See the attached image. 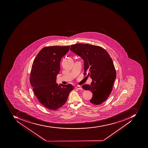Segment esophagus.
<instances>
[{"label":"esophagus","instance_id":"obj_1","mask_svg":"<svg viewBox=\"0 0 148 148\" xmlns=\"http://www.w3.org/2000/svg\"><path fill=\"white\" fill-rule=\"evenodd\" d=\"M75 88L77 89L78 90H82V88L80 86H75Z\"/></svg>","mask_w":148,"mask_h":148}]
</instances>
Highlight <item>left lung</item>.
Here are the masks:
<instances>
[{"instance_id":"obj_1","label":"left lung","mask_w":148,"mask_h":148,"mask_svg":"<svg viewBox=\"0 0 148 148\" xmlns=\"http://www.w3.org/2000/svg\"><path fill=\"white\" fill-rule=\"evenodd\" d=\"M71 50L84 60V75L92 79L90 85H83L82 88L91 91V104L98 105L106 101L112 92L116 73L113 62L106 50L97 45L73 44Z\"/></svg>"}]
</instances>
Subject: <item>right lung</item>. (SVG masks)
Returning <instances> with one entry per match:
<instances>
[{
	"mask_svg": "<svg viewBox=\"0 0 148 148\" xmlns=\"http://www.w3.org/2000/svg\"><path fill=\"white\" fill-rule=\"evenodd\" d=\"M70 47L49 46L42 48L33 62L30 82L39 102L49 110H55L67 101L74 89L71 84L58 86L57 75L60 69L61 58Z\"/></svg>",
	"mask_w": 148,
	"mask_h": 148,
	"instance_id": "add662e5",
	"label": "right lung"
}]
</instances>
